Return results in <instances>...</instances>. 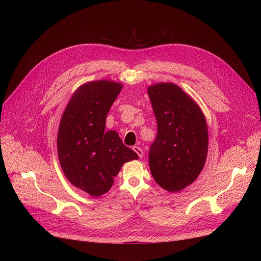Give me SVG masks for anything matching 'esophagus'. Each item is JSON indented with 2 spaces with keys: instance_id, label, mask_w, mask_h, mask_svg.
I'll return each instance as SVG.
<instances>
[{
  "instance_id": "34e87169",
  "label": "esophagus",
  "mask_w": 261,
  "mask_h": 261,
  "mask_svg": "<svg viewBox=\"0 0 261 261\" xmlns=\"http://www.w3.org/2000/svg\"><path fill=\"white\" fill-rule=\"evenodd\" d=\"M133 150H134V151H135V152L138 154V156H139V158H143V156H144V150L141 149L140 147H138V146H134V147H133Z\"/></svg>"
}]
</instances>
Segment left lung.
Instances as JSON below:
<instances>
[{"label":"left lung","mask_w":261,"mask_h":261,"mask_svg":"<svg viewBox=\"0 0 261 261\" xmlns=\"http://www.w3.org/2000/svg\"><path fill=\"white\" fill-rule=\"evenodd\" d=\"M158 124L149 149L154 180L168 192H179L198 177L206 162L208 128L195 101L172 83L148 88Z\"/></svg>","instance_id":"1"}]
</instances>
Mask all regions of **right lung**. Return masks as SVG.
I'll use <instances>...</instances> for the list:
<instances>
[{"label":"right lung","mask_w":261,"mask_h":261,"mask_svg":"<svg viewBox=\"0 0 261 261\" xmlns=\"http://www.w3.org/2000/svg\"><path fill=\"white\" fill-rule=\"evenodd\" d=\"M122 85L99 81L80 87L62 115L58 133L59 160L74 186L97 197L113 185L122 165L138 159L106 120Z\"/></svg>","instance_id":"1"}]
</instances>
